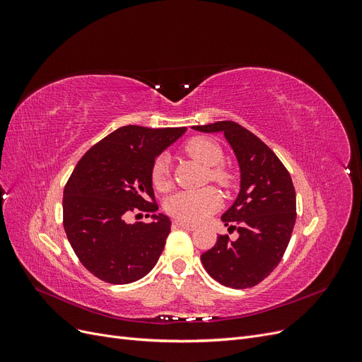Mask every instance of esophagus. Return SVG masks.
Here are the masks:
<instances>
[{"label": "esophagus", "mask_w": 362, "mask_h": 362, "mask_svg": "<svg viewBox=\"0 0 362 362\" xmlns=\"http://www.w3.org/2000/svg\"><path fill=\"white\" fill-rule=\"evenodd\" d=\"M175 225H177L178 228H182V229H189V231H193V229H196V225L184 222V221H175Z\"/></svg>", "instance_id": "34e87169"}]
</instances>
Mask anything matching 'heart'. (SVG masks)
I'll return each instance as SVG.
<instances>
[{
  "instance_id": "obj_1",
  "label": "heart",
  "mask_w": 362,
  "mask_h": 362,
  "mask_svg": "<svg viewBox=\"0 0 362 362\" xmlns=\"http://www.w3.org/2000/svg\"><path fill=\"white\" fill-rule=\"evenodd\" d=\"M187 154L202 163L208 169V177L222 187H231L234 182L233 173L228 169L217 166L223 160V151L217 141L208 137H193L184 145ZM151 178L157 189H166L170 182V164L166 154L158 156L152 164ZM221 206V196L214 189L182 190L172 194L166 202V210L173 217L187 222H199L214 213Z\"/></svg>"
}]
</instances>
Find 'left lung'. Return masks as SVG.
<instances>
[{"instance_id": "8db88e82", "label": "left lung", "mask_w": 362, "mask_h": 362, "mask_svg": "<svg viewBox=\"0 0 362 362\" xmlns=\"http://www.w3.org/2000/svg\"><path fill=\"white\" fill-rule=\"evenodd\" d=\"M202 133H223L240 166V192L222 214L238 238L218 235L201 261L213 279L235 290L255 287L284 257L296 222L291 177L264 141L233 120L193 127Z\"/></svg>"}]
</instances>
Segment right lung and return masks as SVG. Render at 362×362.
I'll return each instance as SVG.
<instances>
[{
    "label": "right lung",
    "instance_id": "obj_1",
    "mask_svg": "<svg viewBox=\"0 0 362 362\" xmlns=\"http://www.w3.org/2000/svg\"><path fill=\"white\" fill-rule=\"evenodd\" d=\"M185 131L127 125L76 163L63 192V226L75 255L96 278L129 284L157 264L172 223L156 214L151 169ZM133 211L152 212L153 222L127 224L124 217Z\"/></svg>",
    "mask_w": 362,
    "mask_h": 362
}]
</instances>
